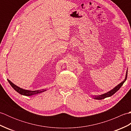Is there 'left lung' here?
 Returning <instances> with one entry per match:
<instances>
[{"mask_svg": "<svg viewBox=\"0 0 131 131\" xmlns=\"http://www.w3.org/2000/svg\"><path fill=\"white\" fill-rule=\"evenodd\" d=\"M127 72H128V70H127L126 77H125V79L123 82H122L121 83H119L118 85H116L115 87H114L113 89V90H110V91L107 92H106V93H104L102 94H100V95H98V96H94V97H93V99H96V100H102V99L106 98V97H110L112 95H113L114 94L115 92H117L119 90V89L121 88L122 85L123 84V83L126 82V80L127 79Z\"/></svg>", "mask_w": 131, "mask_h": 131, "instance_id": "left-lung-1", "label": "left lung"}]
</instances>
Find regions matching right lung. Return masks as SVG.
Returning a JSON list of instances; mask_svg holds the SVG:
<instances>
[{"label":"right lung","mask_w":131,"mask_h":131,"mask_svg":"<svg viewBox=\"0 0 131 131\" xmlns=\"http://www.w3.org/2000/svg\"><path fill=\"white\" fill-rule=\"evenodd\" d=\"M7 80L10 84V85L12 86V87L14 89V90L17 92L19 93V94H21L22 95H24V96H30L34 95V94H37L38 93H42L43 92L46 91L44 90H37V91H29V90H24V89L19 87L18 86L15 85V84H13V83L12 82H10L9 79H7Z\"/></svg>","instance_id":"add662e5"}]
</instances>
